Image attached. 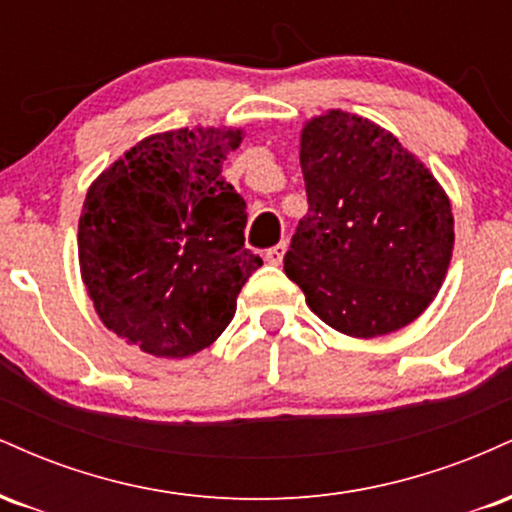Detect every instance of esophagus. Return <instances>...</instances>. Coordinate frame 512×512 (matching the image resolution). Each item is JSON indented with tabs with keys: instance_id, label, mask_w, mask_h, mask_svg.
I'll return each instance as SVG.
<instances>
[{
	"instance_id": "obj_1",
	"label": "esophagus",
	"mask_w": 512,
	"mask_h": 512,
	"mask_svg": "<svg viewBox=\"0 0 512 512\" xmlns=\"http://www.w3.org/2000/svg\"><path fill=\"white\" fill-rule=\"evenodd\" d=\"M284 255H286V243H279V245H274V248H269L267 252H264V260H267L269 264H281Z\"/></svg>"
}]
</instances>
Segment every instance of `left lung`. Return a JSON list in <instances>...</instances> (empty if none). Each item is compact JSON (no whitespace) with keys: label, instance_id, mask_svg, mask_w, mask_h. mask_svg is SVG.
<instances>
[{"label":"left lung","instance_id":"obj_1","mask_svg":"<svg viewBox=\"0 0 512 512\" xmlns=\"http://www.w3.org/2000/svg\"><path fill=\"white\" fill-rule=\"evenodd\" d=\"M308 214L284 272L332 330L370 339L431 305L455 245L450 199L395 134L344 110L305 122Z\"/></svg>","mask_w":512,"mask_h":512}]
</instances>
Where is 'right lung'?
Listing matches in <instances>:
<instances>
[{
	"mask_svg": "<svg viewBox=\"0 0 512 512\" xmlns=\"http://www.w3.org/2000/svg\"><path fill=\"white\" fill-rule=\"evenodd\" d=\"M243 129L151 134L88 187L79 264L108 330L151 356L207 349L262 260L245 250V199L221 178Z\"/></svg>",
	"mask_w": 512,
	"mask_h": 512,
	"instance_id": "1",
	"label": "right lung"
}]
</instances>
